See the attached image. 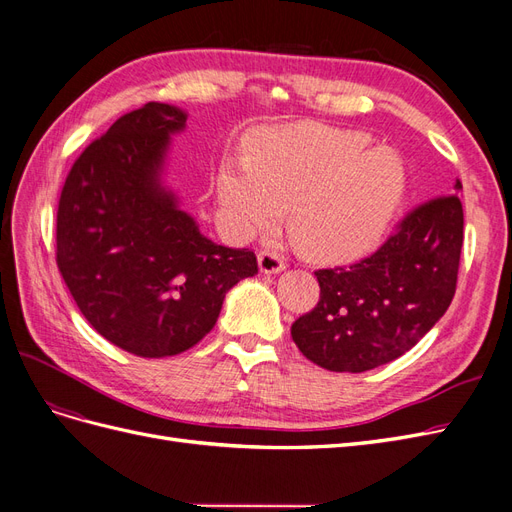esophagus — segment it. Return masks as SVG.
<instances>
[{
    "label": "esophagus",
    "mask_w": 512,
    "mask_h": 512,
    "mask_svg": "<svg viewBox=\"0 0 512 512\" xmlns=\"http://www.w3.org/2000/svg\"><path fill=\"white\" fill-rule=\"evenodd\" d=\"M258 269H260V273H267V275L280 273V271L286 269V262H284V258H282L280 254H277V252L262 250V252L258 254Z\"/></svg>",
    "instance_id": "1"
}]
</instances>
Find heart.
I'll return each instance as SVG.
<instances>
[{
  "label": "heart",
  "instance_id": "1",
  "mask_svg": "<svg viewBox=\"0 0 512 512\" xmlns=\"http://www.w3.org/2000/svg\"><path fill=\"white\" fill-rule=\"evenodd\" d=\"M369 136L316 121L286 123L247 138L245 162L215 177L220 207L243 235L282 218L299 250L320 260L367 252L389 230L408 188L406 164Z\"/></svg>",
  "mask_w": 512,
  "mask_h": 512
}]
</instances>
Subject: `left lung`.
<instances>
[{
  "label": "left lung",
  "instance_id": "left-lung-1",
  "mask_svg": "<svg viewBox=\"0 0 512 512\" xmlns=\"http://www.w3.org/2000/svg\"><path fill=\"white\" fill-rule=\"evenodd\" d=\"M461 245L463 207L455 194L416 207L378 252L316 271L320 301L294 320V344L329 371L361 374L399 359L451 305Z\"/></svg>",
  "mask_w": 512,
  "mask_h": 512
}]
</instances>
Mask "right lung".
<instances>
[{
    "instance_id": "obj_1",
    "label": "right lung",
    "mask_w": 512,
    "mask_h": 512,
    "mask_svg": "<svg viewBox=\"0 0 512 512\" xmlns=\"http://www.w3.org/2000/svg\"><path fill=\"white\" fill-rule=\"evenodd\" d=\"M179 106L149 102L119 117L74 162L57 209V267L104 339L145 359L198 344L226 292L258 273L250 250L207 239L164 185Z\"/></svg>"
}]
</instances>
